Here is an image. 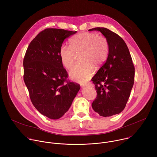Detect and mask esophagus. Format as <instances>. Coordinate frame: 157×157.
<instances>
[{
	"instance_id": "1",
	"label": "esophagus",
	"mask_w": 157,
	"mask_h": 157,
	"mask_svg": "<svg viewBox=\"0 0 157 157\" xmlns=\"http://www.w3.org/2000/svg\"><path fill=\"white\" fill-rule=\"evenodd\" d=\"M82 86L85 87V86H93V84L91 83H88L86 84H82Z\"/></svg>"
}]
</instances>
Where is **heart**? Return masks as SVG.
I'll return each instance as SVG.
<instances>
[{
    "label": "heart",
    "mask_w": 157,
    "mask_h": 157,
    "mask_svg": "<svg viewBox=\"0 0 157 157\" xmlns=\"http://www.w3.org/2000/svg\"><path fill=\"white\" fill-rule=\"evenodd\" d=\"M71 47L62 45L59 50L61 61L65 68L71 69L75 64L76 54L82 53V63L76 65L70 71L71 78L79 82H86L94 73L95 68L101 66L108 55V43L101 35L91 32H81L71 38Z\"/></svg>",
    "instance_id": "b5f03b06"
}]
</instances>
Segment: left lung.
<instances>
[{
	"instance_id": "obj_1",
	"label": "left lung",
	"mask_w": 157,
	"mask_h": 157,
	"mask_svg": "<svg viewBox=\"0 0 157 157\" xmlns=\"http://www.w3.org/2000/svg\"><path fill=\"white\" fill-rule=\"evenodd\" d=\"M105 37L109 47L106 61L92 78L97 97L92 104L96 113L102 117L121 113L124 109L134 82L135 68L124 40L104 27H96Z\"/></svg>"
}]
</instances>
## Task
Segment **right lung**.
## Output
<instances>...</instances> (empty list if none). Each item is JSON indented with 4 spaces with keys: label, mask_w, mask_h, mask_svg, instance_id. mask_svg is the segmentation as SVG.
Wrapping results in <instances>:
<instances>
[{
    "label": "right lung",
    "mask_w": 157,
    "mask_h": 157,
    "mask_svg": "<svg viewBox=\"0 0 157 157\" xmlns=\"http://www.w3.org/2000/svg\"><path fill=\"white\" fill-rule=\"evenodd\" d=\"M76 33L44 29L30 42L24 58V79L31 101L51 119H59L68 110L80 89L79 84L67 79L59 56L64 40Z\"/></svg>",
    "instance_id": "right-lung-1"
}]
</instances>
